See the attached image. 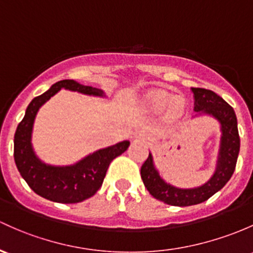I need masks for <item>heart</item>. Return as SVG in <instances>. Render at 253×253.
Wrapping results in <instances>:
<instances>
[{
    "instance_id": "heart-1",
    "label": "heart",
    "mask_w": 253,
    "mask_h": 253,
    "mask_svg": "<svg viewBox=\"0 0 253 253\" xmlns=\"http://www.w3.org/2000/svg\"><path fill=\"white\" fill-rule=\"evenodd\" d=\"M147 104L153 111L165 108V113L169 118H176L183 112L184 102L180 96H173L165 90L152 91L147 96Z\"/></svg>"
}]
</instances>
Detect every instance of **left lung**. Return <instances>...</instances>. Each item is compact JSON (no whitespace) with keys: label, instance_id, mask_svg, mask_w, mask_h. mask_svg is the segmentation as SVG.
Returning a JSON list of instances; mask_svg holds the SVG:
<instances>
[{"label":"left lung","instance_id":"left-lung-1","mask_svg":"<svg viewBox=\"0 0 253 253\" xmlns=\"http://www.w3.org/2000/svg\"><path fill=\"white\" fill-rule=\"evenodd\" d=\"M192 91L194 94L195 112L199 115L205 113L212 116L221 123V147L217 168L212 177L197 188L181 189L167 183L160 177L159 172L154 168L151 153L141 167V178L149 194L160 202L173 206L197 205L208 200L214 193L223 188L234 172L240 151L238 121L232 106L209 89L192 88Z\"/></svg>","mask_w":253,"mask_h":253}]
</instances>
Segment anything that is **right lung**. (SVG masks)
Masks as SVG:
<instances>
[{"label": "right lung", "instance_id": "add662e5", "mask_svg": "<svg viewBox=\"0 0 253 253\" xmlns=\"http://www.w3.org/2000/svg\"><path fill=\"white\" fill-rule=\"evenodd\" d=\"M61 88L94 96H104V91L100 89L82 85L73 80H64L53 84L49 90L35 97L26 108L25 116L19 123L14 135V160L20 175L35 193L51 202L75 204L93 197L99 191L111 162L124 153L130 142L123 141L111 147L99 149L70 167H51L41 162L31 145L35 117L41 106Z\"/></svg>", "mask_w": 253, "mask_h": 253}]
</instances>
